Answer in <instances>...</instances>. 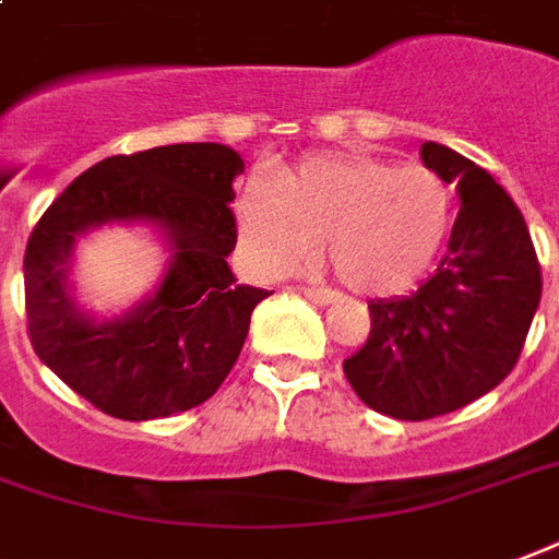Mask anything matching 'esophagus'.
I'll return each instance as SVG.
<instances>
[{
  "label": "esophagus",
  "mask_w": 559,
  "mask_h": 559,
  "mask_svg": "<svg viewBox=\"0 0 559 559\" xmlns=\"http://www.w3.org/2000/svg\"><path fill=\"white\" fill-rule=\"evenodd\" d=\"M304 295H307L312 304H321V307L336 300V292H330V288H316V285H307V288H304Z\"/></svg>",
  "instance_id": "obj_1"
}]
</instances>
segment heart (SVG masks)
<instances>
[{"mask_svg": "<svg viewBox=\"0 0 559 559\" xmlns=\"http://www.w3.org/2000/svg\"><path fill=\"white\" fill-rule=\"evenodd\" d=\"M455 195L423 163L372 151L312 154L235 195L243 252L264 274H292L324 240L333 271L360 295H396L429 271L450 231Z\"/></svg>", "mask_w": 559, "mask_h": 559, "instance_id": "b5f03b06", "label": "heart"}]
</instances>
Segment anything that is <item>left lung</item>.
<instances>
[{"label":"left lung","mask_w":559,"mask_h":559,"mask_svg":"<svg viewBox=\"0 0 559 559\" xmlns=\"http://www.w3.org/2000/svg\"><path fill=\"white\" fill-rule=\"evenodd\" d=\"M419 157L462 199L447 255L408 297L369 304V340L342 364L364 405L411 423L495 390L519 364L542 297L531 231L507 190L447 145L423 142Z\"/></svg>","instance_id":"8db88e82"}]
</instances>
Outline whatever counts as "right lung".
Returning a JSON list of instances; mask_svg holds the SVG:
<instances>
[{
	"mask_svg": "<svg viewBox=\"0 0 559 559\" xmlns=\"http://www.w3.org/2000/svg\"><path fill=\"white\" fill-rule=\"evenodd\" d=\"M243 173L219 142H178L95 163L64 187L28 235L26 319L32 348L52 372L118 419H157L202 405L238 360L252 309L271 295L238 285L229 202ZM107 222H148L174 252L162 285L118 320L75 307L72 243Z\"/></svg>",
	"mask_w": 559,
	"mask_h": 559,
	"instance_id": "1",
	"label": "right lung"
}]
</instances>
